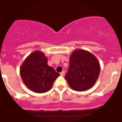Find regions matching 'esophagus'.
Returning a JSON list of instances; mask_svg holds the SVG:
<instances>
[{
	"instance_id": "34e87169",
	"label": "esophagus",
	"mask_w": 122,
	"mask_h": 122,
	"mask_svg": "<svg viewBox=\"0 0 122 122\" xmlns=\"http://www.w3.org/2000/svg\"><path fill=\"white\" fill-rule=\"evenodd\" d=\"M64 74H65L64 71H62L60 73V75H61V76H64Z\"/></svg>"
}]
</instances>
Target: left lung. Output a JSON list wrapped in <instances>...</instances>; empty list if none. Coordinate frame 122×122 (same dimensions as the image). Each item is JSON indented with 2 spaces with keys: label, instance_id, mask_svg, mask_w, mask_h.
<instances>
[{
  "label": "left lung",
  "instance_id": "left-lung-1",
  "mask_svg": "<svg viewBox=\"0 0 122 122\" xmlns=\"http://www.w3.org/2000/svg\"><path fill=\"white\" fill-rule=\"evenodd\" d=\"M100 72L98 61L94 55L85 50L73 52L65 79L74 91H84L95 83Z\"/></svg>",
  "mask_w": 122,
  "mask_h": 122
}]
</instances>
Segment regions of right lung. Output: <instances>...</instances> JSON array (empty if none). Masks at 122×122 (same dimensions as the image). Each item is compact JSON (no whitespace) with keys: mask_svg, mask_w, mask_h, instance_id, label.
Listing matches in <instances>:
<instances>
[{"mask_svg":"<svg viewBox=\"0 0 122 122\" xmlns=\"http://www.w3.org/2000/svg\"><path fill=\"white\" fill-rule=\"evenodd\" d=\"M21 79L28 88L37 93H44L51 88L60 74L48 65V60L41 51L31 53L20 68Z\"/></svg>","mask_w":122,"mask_h":122,"instance_id":"1","label":"right lung"}]
</instances>
